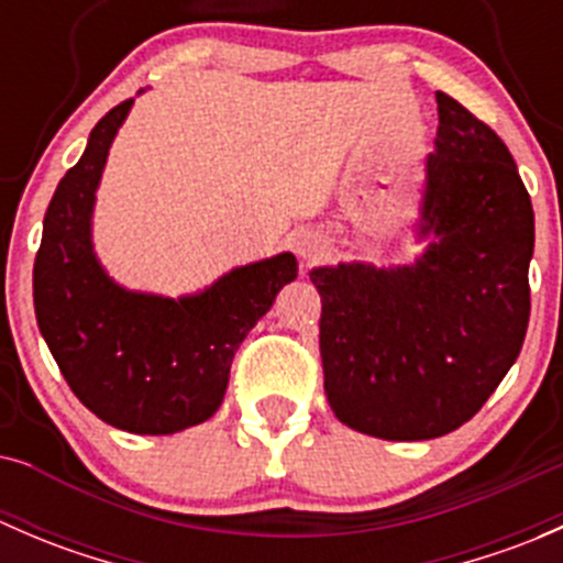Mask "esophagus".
<instances>
[{"label": "esophagus", "mask_w": 563, "mask_h": 563, "mask_svg": "<svg viewBox=\"0 0 563 563\" xmlns=\"http://www.w3.org/2000/svg\"><path fill=\"white\" fill-rule=\"evenodd\" d=\"M291 245H294V253H297L299 258L308 261V264H310V261L323 258L329 242H327V236L318 234V231L305 229V231H297V234H294Z\"/></svg>", "instance_id": "34e87169"}]
</instances>
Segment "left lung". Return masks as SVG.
Instances as JSON below:
<instances>
[{"label":"left lung","instance_id":"obj_1","mask_svg":"<svg viewBox=\"0 0 563 563\" xmlns=\"http://www.w3.org/2000/svg\"><path fill=\"white\" fill-rule=\"evenodd\" d=\"M413 264L316 266L323 391L351 430L428 441L468 422L523 349L533 209L507 144L435 92Z\"/></svg>","mask_w":563,"mask_h":563}]
</instances>
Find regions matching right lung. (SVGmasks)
Masks as SVG:
<instances>
[{"label":"right lung","instance_id":"add662e5","mask_svg":"<svg viewBox=\"0 0 563 563\" xmlns=\"http://www.w3.org/2000/svg\"><path fill=\"white\" fill-rule=\"evenodd\" d=\"M133 100L106 113L81 161L62 176L35 258L37 327L73 395L103 422L139 435L201 424L223 402L231 362L277 291L291 253L236 266L192 297L128 291L100 266L92 209L108 150Z\"/></svg>","mask_w":563,"mask_h":563}]
</instances>
